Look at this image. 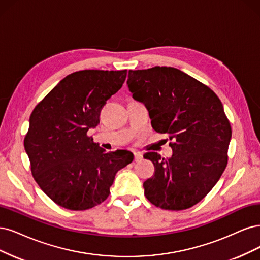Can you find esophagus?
Returning a JSON list of instances; mask_svg holds the SVG:
<instances>
[{
  "label": "esophagus",
  "instance_id": "obj_1",
  "mask_svg": "<svg viewBox=\"0 0 260 260\" xmlns=\"http://www.w3.org/2000/svg\"><path fill=\"white\" fill-rule=\"evenodd\" d=\"M134 158H135V162H139L140 160H142L141 152H139V151L134 152Z\"/></svg>",
  "mask_w": 260,
  "mask_h": 260
}]
</instances>
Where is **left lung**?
<instances>
[{
	"mask_svg": "<svg viewBox=\"0 0 260 260\" xmlns=\"http://www.w3.org/2000/svg\"><path fill=\"white\" fill-rule=\"evenodd\" d=\"M127 86L133 98L146 106L153 129L174 140L172 157L144 155L155 169L144 182L146 198L170 211L196 205L219 180L228 162L232 132L219 98L172 67L129 70Z\"/></svg>",
	"mask_w": 260,
	"mask_h": 260,
	"instance_id": "8db88e82",
	"label": "left lung"
}]
</instances>
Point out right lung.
Returning <instances> with one entry per match:
<instances>
[{"label": "right lung", "mask_w": 260, "mask_h": 260, "mask_svg": "<svg viewBox=\"0 0 260 260\" xmlns=\"http://www.w3.org/2000/svg\"><path fill=\"white\" fill-rule=\"evenodd\" d=\"M126 74V70L73 72L30 115L23 145L32 175L44 193L61 207L84 211L103 203L115 174L134 160L131 151L106 152L87 136Z\"/></svg>", "instance_id": "add662e5"}]
</instances>
